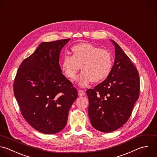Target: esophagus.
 Listing matches in <instances>:
<instances>
[{"label": "esophagus", "instance_id": "esophagus-1", "mask_svg": "<svg viewBox=\"0 0 157 157\" xmlns=\"http://www.w3.org/2000/svg\"><path fill=\"white\" fill-rule=\"evenodd\" d=\"M78 96H84L85 94V91H83V90H78Z\"/></svg>", "mask_w": 157, "mask_h": 157}]
</instances>
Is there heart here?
<instances>
[{"mask_svg": "<svg viewBox=\"0 0 157 157\" xmlns=\"http://www.w3.org/2000/svg\"><path fill=\"white\" fill-rule=\"evenodd\" d=\"M72 56H63L61 67L64 75L74 80L81 67L82 73L77 77L79 85L85 86L91 82H101L110 75L113 59L107 50L89 43L78 44L71 48Z\"/></svg>", "mask_w": 157, "mask_h": 157, "instance_id": "1", "label": "heart"}]
</instances>
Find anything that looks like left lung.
<instances>
[{
  "mask_svg": "<svg viewBox=\"0 0 157 157\" xmlns=\"http://www.w3.org/2000/svg\"><path fill=\"white\" fill-rule=\"evenodd\" d=\"M115 61L109 77L94 89H88V115L91 125L104 132L113 131L129 118L139 96L138 71L113 40Z\"/></svg>",
  "mask_w": 157,
  "mask_h": 157,
  "instance_id": "left-lung-1",
  "label": "left lung"
}]
</instances>
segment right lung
<instances>
[{
    "mask_svg": "<svg viewBox=\"0 0 157 157\" xmlns=\"http://www.w3.org/2000/svg\"><path fill=\"white\" fill-rule=\"evenodd\" d=\"M69 40L41 43L23 61L15 78L13 92L21 113L42 133L55 134L64 129L69 109L78 96L59 64L61 50Z\"/></svg>",
    "mask_w": 157,
    "mask_h": 157,
    "instance_id": "right-lung-1",
    "label": "right lung"
}]
</instances>
